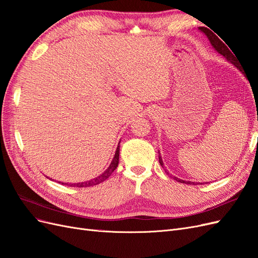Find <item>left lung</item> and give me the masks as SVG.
I'll list each match as a JSON object with an SVG mask.
<instances>
[{"instance_id": "1", "label": "left lung", "mask_w": 258, "mask_h": 258, "mask_svg": "<svg viewBox=\"0 0 258 258\" xmlns=\"http://www.w3.org/2000/svg\"><path fill=\"white\" fill-rule=\"evenodd\" d=\"M199 30H201L202 31V27L201 28H199ZM205 34L207 35V37L209 38V41H210V43H211V45H212V47L218 52V53H221L222 56L227 60L228 62H230V63H232L233 66H235L239 71H241L242 72V70H241V68L238 66V62H237V60L235 59V56H233V54L230 52V50L226 47L225 46V44L220 40V38H218L215 34H213L212 32H211V31H208V33H206L205 32ZM243 73V72H242ZM258 113V112H257ZM159 153V152H158ZM158 159H159V163H160V166L163 168V170H165V172H167V169L165 168V166H163V161H162V158H161V156H160V153H159V156H158ZM167 173H169V172H167ZM177 182H181V183H185V184H189V185H197V184H204V183H200V182H198V183H196V182H190V181H183V179H179L178 177H174ZM207 184H208V182H206Z\"/></svg>"}]
</instances>
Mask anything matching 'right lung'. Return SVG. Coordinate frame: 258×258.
<instances>
[{
    "mask_svg": "<svg viewBox=\"0 0 258 258\" xmlns=\"http://www.w3.org/2000/svg\"><path fill=\"white\" fill-rule=\"evenodd\" d=\"M119 143H120V141H119ZM119 143H118V145H117L116 152H115V155H114V158L112 159V162H111L110 167H108L102 174H100L96 178H93V179H91V181H88V182H82V183H75V184H70V183H62V184L69 185V186H73V187H89V186H93V185H97V184H100V183L104 182L106 178L110 177V175L113 173V171L117 168V166H118V161H119Z\"/></svg>",
    "mask_w": 258,
    "mask_h": 258,
    "instance_id": "add662e5",
    "label": "right lung"
}]
</instances>
